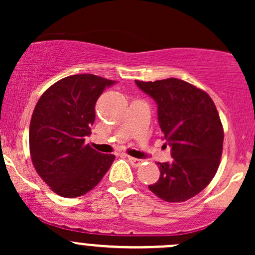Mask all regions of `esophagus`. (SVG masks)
<instances>
[{
    "label": "esophagus",
    "mask_w": 255,
    "mask_h": 255,
    "mask_svg": "<svg viewBox=\"0 0 255 255\" xmlns=\"http://www.w3.org/2000/svg\"><path fill=\"white\" fill-rule=\"evenodd\" d=\"M128 160H129V163L133 166H139L142 162L141 159H137V158H134V157H128Z\"/></svg>",
    "instance_id": "1"
}]
</instances>
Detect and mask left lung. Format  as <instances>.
Masks as SVG:
<instances>
[{
	"mask_svg": "<svg viewBox=\"0 0 255 255\" xmlns=\"http://www.w3.org/2000/svg\"><path fill=\"white\" fill-rule=\"evenodd\" d=\"M135 84L156 101L162 135L174 158L171 163H157L159 180L148 188L168 203L188 200L218 170L224 131L217 108L205 91L180 79Z\"/></svg>",
	"mask_w": 255,
	"mask_h": 255,
	"instance_id": "1",
	"label": "left lung"
}]
</instances>
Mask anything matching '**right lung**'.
<instances>
[{
  "instance_id": "add662e5",
  "label": "right lung",
  "mask_w": 255,
  "mask_h": 255,
  "mask_svg": "<svg viewBox=\"0 0 255 255\" xmlns=\"http://www.w3.org/2000/svg\"><path fill=\"white\" fill-rule=\"evenodd\" d=\"M114 84L93 74L71 75L51 85L36 104L28 136L31 159L38 175L60 197L86 194L115 159L85 144L96 119V102Z\"/></svg>"
}]
</instances>
